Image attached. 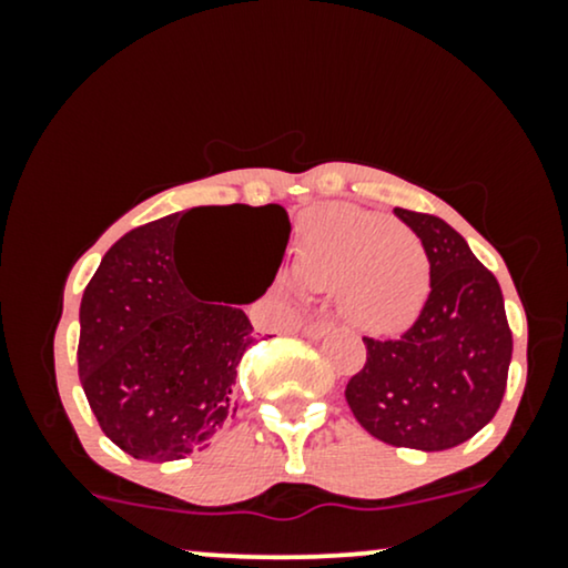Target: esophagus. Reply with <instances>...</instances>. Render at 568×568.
<instances>
[{"label": "esophagus", "instance_id": "1", "mask_svg": "<svg viewBox=\"0 0 568 568\" xmlns=\"http://www.w3.org/2000/svg\"><path fill=\"white\" fill-rule=\"evenodd\" d=\"M331 328H334V323L331 321H312L304 325V336L306 338H323Z\"/></svg>", "mask_w": 568, "mask_h": 568}]
</instances>
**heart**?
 <instances>
[{
    "mask_svg": "<svg viewBox=\"0 0 568 568\" xmlns=\"http://www.w3.org/2000/svg\"><path fill=\"white\" fill-rule=\"evenodd\" d=\"M293 275L338 291V310L366 334L393 336L419 317L433 272L416 234L355 205H323L302 221Z\"/></svg>",
    "mask_w": 568,
    "mask_h": 568,
    "instance_id": "b5f03b06",
    "label": "heart"
}]
</instances>
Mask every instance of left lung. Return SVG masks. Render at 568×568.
Wrapping results in <instances>:
<instances>
[{
    "label": "left lung",
    "instance_id": "obj_1",
    "mask_svg": "<svg viewBox=\"0 0 568 568\" xmlns=\"http://www.w3.org/2000/svg\"><path fill=\"white\" fill-rule=\"evenodd\" d=\"M422 240L433 272L429 298L397 338L366 336V366L347 403L366 433L389 446L446 452L497 414L507 387L513 334L497 277L446 221L395 207Z\"/></svg>",
    "mask_w": 568,
    "mask_h": 568
}]
</instances>
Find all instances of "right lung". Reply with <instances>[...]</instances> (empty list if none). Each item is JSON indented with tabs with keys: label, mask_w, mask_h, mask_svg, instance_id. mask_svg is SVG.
Masks as SVG:
<instances>
[{
	"label": "right lung",
	"mask_w": 568,
	"mask_h": 568,
	"mask_svg": "<svg viewBox=\"0 0 568 568\" xmlns=\"http://www.w3.org/2000/svg\"><path fill=\"white\" fill-rule=\"evenodd\" d=\"M197 211L207 207L130 230L109 247L82 293L77 347L82 389L106 438L133 459L173 462L207 448L232 419L237 366L256 342L237 306L247 302H205L184 277L179 232ZM216 211L247 219L270 272L266 291L288 245L285 207Z\"/></svg>",
	"instance_id": "add662e5"
}]
</instances>
